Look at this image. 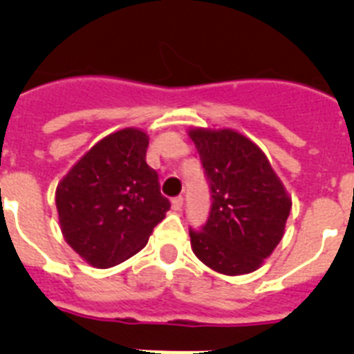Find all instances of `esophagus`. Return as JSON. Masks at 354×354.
Instances as JSON below:
<instances>
[{
	"label": "esophagus",
	"instance_id": "1",
	"mask_svg": "<svg viewBox=\"0 0 354 354\" xmlns=\"http://www.w3.org/2000/svg\"><path fill=\"white\" fill-rule=\"evenodd\" d=\"M183 205H184L183 196H175V198L171 200V207H174L175 211H180V209H183Z\"/></svg>",
	"mask_w": 354,
	"mask_h": 354
}]
</instances>
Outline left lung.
<instances>
[{"label": "left lung", "instance_id": "left-lung-1", "mask_svg": "<svg viewBox=\"0 0 354 354\" xmlns=\"http://www.w3.org/2000/svg\"><path fill=\"white\" fill-rule=\"evenodd\" d=\"M211 192V211L192 248L211 270L252 273L283 236L290 200L261 149L236 131H189Z\"/></svg>", "mask_w": 354, "mask_h": 354}]
</instances>
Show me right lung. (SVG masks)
<instances>
[{
  "label": "right lung",
  "mask_w": 354,
  "mask_h": 354,
  "mask_svg": "<svg viewBox=\"0 0 354 354\" xmlns=\"http://www.w3.org/2000/svg\"><path fill=\"white\" fill-rule=\"evenodd\" d=\"M143 131L109 134L74 165L56 189L65 241L95 268H111L147 245L170 209L147 165Z\"/></svg>",
  "instance_id": "1"
}]
</instances>
